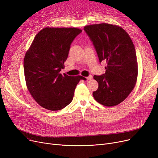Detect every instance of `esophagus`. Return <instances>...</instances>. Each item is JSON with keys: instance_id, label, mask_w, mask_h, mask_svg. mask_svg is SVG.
Instances as JSON below:
<instances>
[{"instance_id": "34e87169", "label": "esophagus", "mask_w": 158, "mask_h": 158, "mask_svg": "<svg viewBox=\"0 0 158 158\" xmlns=\"http://www.w3.org/2000/svg\"><path fill=\"white\" fill-rule=\"evenodd\" d=\"M86 80H87V81L90 80V79H92V76H89L88 77H86Z\"/></svg>"}]
</instances>
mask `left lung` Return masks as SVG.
I'll return each instance as SVG.
<instances>
[{
  "label": "left lung",
  "mask_w": 158,
  "mask_h": 158,
  "mask_svg": "<svg viewBox=\"0 0 158 158\" xmlns=\"http://www.w3.org/2000/svg\"><path fill=\"white\" fill-rule=\"evenodd\" d=\"M84 30L92 41L99 61L107 63L105 73L94 76L98 88L93 96L103 106H117L128 97L136 82L138 62L134 44L127 32L114 25H88Z\"/></svg>",
  "instance_id": "left-lung-1"
}]
</instances>
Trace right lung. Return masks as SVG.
<instances>
[{
	"instance_id": "obj_1",
	"label": "right lung",
	"mask_w": 158,
	"mask_h": 158,
	"mask_svg": "<svg viewBox=\"0 0 158 158\" xmlns=\"http://www.w3.org/2000/svg\"><path fill=\"white\" fill-rule=\"evenodd\" d=\"M81 29L46 27L36 35L25 55L23 69L29 92L36 102L51 111L62 110L73 97L81 76L60 73L70 45Z\"/></svg>"
}]
</instances>
